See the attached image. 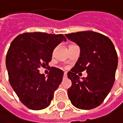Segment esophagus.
<instances>
[{"label": "esophagus", "mask_w": 123, "mask_h": 123, "mask_svg": "<svg viewBox=\"0 0 123 123\" xmlns=\"http://www.w3.org/2000/svg\"><path fill=\"white\" fill-rule=\"evenodd\" d=\"M64 76H67V72H64Z\"/></svg>", "instance_id": "obj_1"}]
</instances>
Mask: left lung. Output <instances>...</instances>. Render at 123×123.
Returning a JSON list of instances; mask_svg holds the SVG:
<instances>
[{
  "instance_id": "1",
  "label": "left lung",
  "mask_w": 123,
  "mask_h": 123,
  "mask_svg": "<svg viewBox=\"0 0 123 123\" xmlns=\"http://www.w3.org/2000/svg\"><path fill=\"white\" fill-rule=\"evenodd\" d=\"M80 48V57L68 73L72 86L68 90L71 103L88 110L101 105L111 90L118 66V55L113 44L105 35L94 31L65 34ZM86 70L82 80L76 74Z\"/></svg>"
}]
</instances>
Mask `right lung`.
<instances>
[{
  "instance_id": "obj_1",
  "label": "right lung",
  "mask_w": 123,
  "mask_h": 123,
  "mask_svg": "<svg viewBox=\"0 0 123 123\" xmlns=\"http://www.w3.org/2000/svg\"><path fill=\"white\" fill-rule=\"evenodd\" d=\"M66 40L62 34L35 32L19 35L12 42L6 55L9 81L20 101L28 109L40 110L51 104L64 73L51 68L46 77L38 69L48 65L55 48Z\"/></svg>"
}]
</instances>
